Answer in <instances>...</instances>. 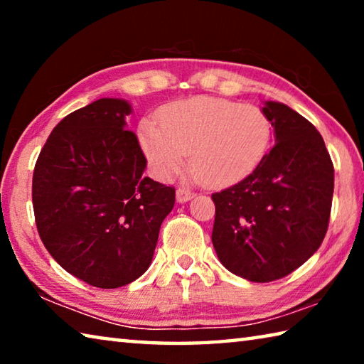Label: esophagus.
I'll return each instance as SVG.
<instances>
[{
  "instance_id": "esophagus-1",
  "label": "esophagus",
  "mask_w": 364,
  "mask_h": 364,
  "mask_svg": "<svg viewBox=\"0 0 364 364\" xmlns=\"http://www.w3.org/2000/svg\"><path fill=\"white\" fill-rule=\"evenodd\" d=\"M194 197V193L193 191H189L186 188H178L176 189V200L180 202V204H183V202H188Z\"/></svg>"
}]
</instances>
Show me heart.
<instances>
[{
  "label": "heart",
  "mask_w": 364,
  "mask_h": 364,
  "mask_svg": "<svg viewBox=\"0 0 364 364\" xmlns=\"http://www.w3.org/2000/svg\"><path fill=\"white\" fill-rule=\"evenodd\" d=\"M160 128L144 120L138 136L154 173L168 181L183 170L210 188L228 186L250 175L268 152L271 123L254 104L221 97H191L159 114Z\"/></svg>",
  "instance_id": "heart-1"
}]
</instances>
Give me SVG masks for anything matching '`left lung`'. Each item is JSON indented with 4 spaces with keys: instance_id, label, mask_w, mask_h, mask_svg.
<instances>
[{
    "instance_id": "1",
    "label": "left lung",
    "mask_w": 364,
    "mask_h": 364,
    "mask_svg": "<svg viewBox=\"0 0 364 364\" xmlns=\"http://www.w3.org/2000/svg\"><path fill=\"white\" fill-rule=\"evenodd\" d=\"M262 110L276 144L249 176L212 194L215 252L252 282L284 278L315 254L334 193V165L316 128L286 104L267 101Z\"/></svg>"
}]
</instances>
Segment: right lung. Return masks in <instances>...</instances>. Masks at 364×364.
<instances>
[{
    "label": "right lung",
    "mask_w": 364,
    "mask_h": 364,
    "mask_svg": "<svg viewBox=\"0 0 364 364\" xmlns=\"http://www.w3.org/2000/svg\"><path fill=\"white\" fill-rule=\"evenodd\" d=\"M132 106L102 97L60 120L35 164L36 228L51 257L86 284L115 289L149 268L175 188L143 176L127 130Z\"/></svg>",
    "instance_id": "1"
}]
</instances>
